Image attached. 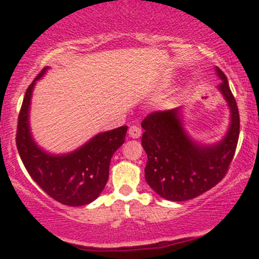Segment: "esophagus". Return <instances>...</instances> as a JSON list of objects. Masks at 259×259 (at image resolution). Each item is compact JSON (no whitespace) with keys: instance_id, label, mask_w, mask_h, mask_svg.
I'll return each instance as SVG.
<instances>
[{"instance_id":"1","label":"esophagus","mask_w":259,"mask_h":259,"mask_svg":"<svg viewBox=\"0 0 259 259\" xmlns=\"http://www.w3.org/2000/svg\"><path fill=\"white\" fill-rule=\"evenodd\" d=\"M129 135L133 139H139L141 136V129L139 125H132L129 127Z\"/></svg>"}]
</instances>
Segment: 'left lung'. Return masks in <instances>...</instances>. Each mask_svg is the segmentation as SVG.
Returning a JSON list of instances; mask_svg holds the SVG:
<instances>
[{
	"label": "left lung",
	"instance_id": "obj_1",
	"mask_svg": "<svg viewBox=\"0 0 259 259\" xmlns=\"http://www.w3.org/2000/svg\"><path fill=\"white\" fill-rule=\"evenodd\" d=\"M222 80L218 90L230 108L227 135L214 145H201L187 135L180 107L153 112L142 120L141 144L147 154L145 179L160 197L187 201L215 186L227 174L236 151L240 117L236 101L225 74L215 68Z\"/></svg>",
	"mask_w": 259,
	"mask_h": 259
}]
</instances>
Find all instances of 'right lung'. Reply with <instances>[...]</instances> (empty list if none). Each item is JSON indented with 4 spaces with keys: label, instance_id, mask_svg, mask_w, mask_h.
I'll return each instance as SVG.
<instances>
[{
    "label": "right lung",
    "instance_id": "add662e5",
    "mask_svg": "<svg viewBox=\"0 0 259 259\" xmlns=\"http://www.w3.org/2000/svg\"><path fill=\"white\" fill-rule=\"evenodd\" d=\"M29 85L19 112L17 127V148L32 180L53 200L65 206H85L99 197L109 175L113 153L124 144L127 126L100 133L78 150L67 154L47 153L32 139L29 125L31 95L36 81Z\"/></svg>",
    "mask_w": 259,
    "mask_h": 259
}]
</instances>
